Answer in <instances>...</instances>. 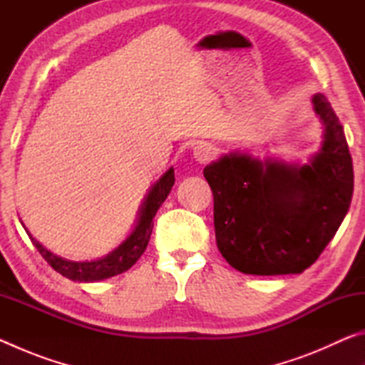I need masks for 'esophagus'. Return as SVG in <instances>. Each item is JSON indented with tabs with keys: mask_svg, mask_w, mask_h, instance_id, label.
I'll return each instance as SVG.
<instances>
[{
	"mask_svg": "<svg viewBox=\"0 0 365 365\" xmlns=\"http://www.w3.org/2000/svg\"><path fill=\"white\" fill-rule=\"evenodd\" d=\"M193 156H195V159H196L200 164L209 163V160H211L212 156H214L212 146L207 145V143H197V145L193 148Z\"/></svg>",
	"mask_w": 365,
	"mask_h": 365,
	"instance_id": "esophagus-1",
	"label": "esophagus"
}]
</instances>
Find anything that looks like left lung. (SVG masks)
Instances as JSON below:
<instances>
[{"label": "left lung", "mask_w": 365, "mask_h": 365, "mask_svg": "<svg viewBox=\"0 0 365 365\" xmlns=\"http://www.w3.org/2000/svg\"><path fill=\"white\" fill-rule=\"evenodd\" d=\"M312 103L324 141L309 164L262 163L230 153L205 168L217 248L243 274H301L322 255L348 212L354 172L343 127L322 93Z\"/></svg>", "instance_id": "8db88e82"}]
</instances>
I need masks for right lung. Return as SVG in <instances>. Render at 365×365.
Masks as SVG:
<instances>
[{
	"instance_id": "add662e5",
	"label": "right lung",
	"mask_w": 365,
	"mask_h": 365,
	"mask_svg": "<svg viewBox=\"0 0 365 365\" xmlns=\"http://www.w3.org/2000/svg\"><path fill=\"white\" fill-rule=\"evenodd\" d=\"M174 183H175L174 169L170 168L151 187L150 193H148L143 205H141L137 225H135L133 232L128 235L125 242H122L114 251H110L109 255H106L104 257L96 259V261L76 262V261H69V259L53 255V252L48 251L40 242H36L26 227L24 228H26V232L29 233V238L32 240L35 248L40 251V255L43 257H45V261L51 265L54 270L59 272L61 275H64L66 279L73 280V282H98V280L109 279V277L119 275L122 272L130 269L132 265L138 261L140 256L143 255L153 232L154 215H156L158 209L170 193Z\"/></svg>"
}]
</instances>
